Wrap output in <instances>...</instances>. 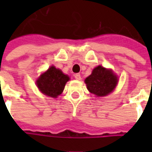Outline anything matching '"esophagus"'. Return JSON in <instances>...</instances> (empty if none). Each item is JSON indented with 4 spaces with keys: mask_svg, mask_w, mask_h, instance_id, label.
<instances>
[{
    "mask_svg": "<svg viewBox=\"0 0 152 152\" xmlns=\"http://www.w3.org/2000/svg\"><path fill=\"white\" fill-rule=\"evenodd\" d=\"M74 76H75V78L76 79V80H80L81 79V76H80V73H76V74H75V75H74Z\"/></svg>",
    "mask_w": 152,
    "mask_h": 152,
    "instance_id": "obj_1",
    "label": "esophagus"
}]
</instances>
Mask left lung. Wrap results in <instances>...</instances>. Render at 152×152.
<instances>
[{
    "label": "left lung",
    "instance_id": "1",
    "mask_svg": "<svg viewBox=\"0 0 152 152\" xmlns=\"http://www.w3.org/2000/svg\"><path fill=\"white\" fill-rule=\"evenodd\" d=\"M118 81V77L112 70L101 65L93 69L92 73L85 79L88 90L98 97L106 96L112 92Z\"/></svg>",
    "mask_w": 152,
    "mask_h": 152
}]
</instances>
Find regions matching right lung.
<instances>
[{"label": "right lung", "mask_w": 152, "mask_h": 152, "mask_svg": "<svg viewBox=\"0 0 152 152\" xmlns=\"http://www.w3.org/2000/svg\"><path fill=\"white\" fill-rule=\"evenodd\" d=\"M68 80H69V76L64 75L60 69L51 66L46 72L39 76L36 84L44 95L57 98L62 93Z\"/></svg>", "instance_id": "obj_1"}]
</instances>
